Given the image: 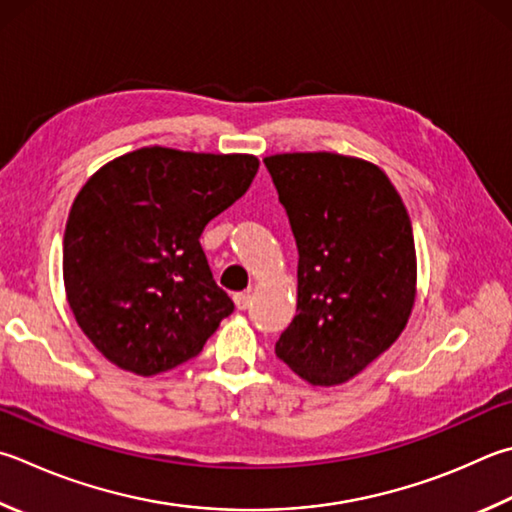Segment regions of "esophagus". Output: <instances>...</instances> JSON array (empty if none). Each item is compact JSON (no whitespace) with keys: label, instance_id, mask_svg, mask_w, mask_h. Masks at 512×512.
Here are the masks:
<instances>
[{"label":"esophagus","instance_id":"1","mask_svg":"<svg viewBox=\"0 0 512 512\" xmlns=\"http://www.w3.org/2000/svg\"><path fill=\"white\" fill-rule=\"evenodd\" d=\"M250 302H253V293H250V291L235 293V304H237L239 311H246L248 306H250Z\"/></svg>","mask_w":512,"mask_h":512}]
</instances>
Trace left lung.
I'll list each match as a JSON object with an SVG mask.
<instances>
[{"mask_svg": "<svg viewBox=\"0 0 512 512\" xmlns=\"http://www.w3.org/2000/svg\"><path fill=\"white\" fill-rule=\"evenodd\" d=\"M297 244V315L275 356L340 385L394 345L416 297L412 221L378 165L331 152L264 159Z\"/></svg>", "mask_w": 512, "mask_h": 512, "instance_id": "left-lung-1", "label": "left lung"}]
</instances>
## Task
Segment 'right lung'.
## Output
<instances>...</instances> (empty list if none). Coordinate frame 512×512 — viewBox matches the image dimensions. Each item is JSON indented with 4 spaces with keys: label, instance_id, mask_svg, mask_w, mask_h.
I'll use <instances>...</instances> for the list:
<instances>
[{
    "label": "right lung",
    "instance_id": "obj_1",
    "mask_svg": "<svg viewBox=\"0 0 512 512\" xmlns=\"http://www.w3.org/2000/svg\"><path fill=\"white\" fill-rule=\"evenodd\" d=\"M257 170L250 154L141 147L82 185L64 230V291L109 362L138 376L174 369L235 311L199 237Z\"/></svg>",
    "mask_w": 512,
    "mask_h": 512
}]
</instances>
